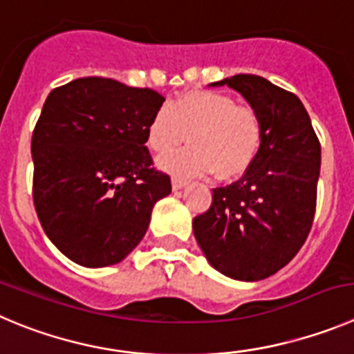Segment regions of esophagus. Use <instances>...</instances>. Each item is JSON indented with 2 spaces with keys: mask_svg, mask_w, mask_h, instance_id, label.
Listing matches in <instances>:
<instances>
[{
  "mask_svg": "<svg viewBox=\"0 0 354 354\" xmlns=\"http://www.w3.org/2000/svg\"><path fill=\"white\" fill-rule=\"evenodd\" d=\"M173 190H181V188H185L188 185L187 180H181V178H173Z\"/></svg>",
  "mask_w": 354,
  "mask_h": 354,
  "instance_id": "34e87169",
  "label": "esophagus"
}]
</instances>
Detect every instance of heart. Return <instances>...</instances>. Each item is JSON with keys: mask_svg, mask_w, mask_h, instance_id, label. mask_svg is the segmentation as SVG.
Returning <instances> with one entry per match:
<instances>
[{"mask_svg": "<svg viewBox=\"0 0 354 354\" xmlns=\"http://www.w3.org/2000/svg\"><path fill=\"white\" fill-rule=\"evenodd\" d=\"M262 136V120L252 106L237 104L222 92L194 91L155 111L147 145L164 155L187 138L190 145L162 158V169L181 176L214 171L218 178L229 180L252 166Z\"/></svg>", "mask_w": 354, "mask_h": 354, "instance_id": "heart-1", "label": "heart"}]
</instances>
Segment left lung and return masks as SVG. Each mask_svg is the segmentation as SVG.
Listing matches in <instances>:
<instances>
[{
  "label": "left lung",
  "instance_id": "1",
  "mask_svg": "<svg viewBox=\"0 0 354 354\" xmlns=\"http://www.w3.org/2000/svg\"><path fill=\"white\" fill-rule=\"evenodd\" d=\"M213 87L239 92L262 120L259 153L243 178L213 188V203L194 218L207 262L232 279L259 281L299 253L316 211L322 145L292 92L257 75H236Z\"/></svg>",
  "mask_w": 354,
  "mask_h": 354
}]
</instances>
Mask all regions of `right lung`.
Returning a JSON list of instances; mask_svg holds the SVG:
<instances>
[{"label": "right lung", "mask_w": 354, "mask_h": 354, "mask_svg": "<svg viewBox=\"0 0 354 354\" xmlns=\"http://www.w3.org/2000/svg\"><path fill=\"white\" fill-rule=\"evenodd\" d=\"M166 99L111 78L54 88L32 131V201L43 230L78 266L122 262L171 178L151 167L147 129Z\"/></svg>", "instance_id": "1"}]
</instances>
